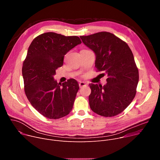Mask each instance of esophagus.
I'll use <instances>...</instances> for the list:
<instances>
[{
  "mask_svg": "<svg viewBox=\"0 0 160 160\" xmlns=\"http://www.w3.org/2000/svg\"><path fill=\"white\" fill-rule=\"evenodd\" d=\"M86 85H87V83L85 82H79V87H80V88H82V87H85Z\"/></svg>",
  "mask_w": 160,
  "mask_h": 160,
  "instance_id": "obj_1",
  "label": "esophagus"
}]
</instances>
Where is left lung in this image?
<instances>
[{"label":"left lung","mask_w":160,"mask_h":160,"mask_svg":"<svg viewBox=\"0 0 160 160\" xmlns=\"http://www.w3.org/2000/svg\"><path fill=\"white\" fill-rule=\"evenodd\" d=\"M80 37L94 52L98 72H104L108 77L103 87L89 84L90 109L102 117L116 116L127 108L136 94L139 71L132 52L125 42L109 32Z\"/></svg>","instance_id":"left-lung-1"}]
</instances>
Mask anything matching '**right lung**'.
<instances>
[{"label":"right lung","instance_id":"1","mask_svg":"<svg viewBox=\"0 0 160 160\" xmlns=\"http://www.w3.org/2000/svg\"><path fill=\"white\" fill-rule=\"evenodd\" d=\"M81 43L77 36L47 32L35 38L29 46L22 68L25 92L45 117L59 119L72 110L79 89L77 81L70 78L61 85L54 75L62 66L64 55Z\"/></svg>","mask_w":160,"mask_h":160}]
</instances>
